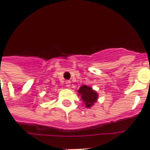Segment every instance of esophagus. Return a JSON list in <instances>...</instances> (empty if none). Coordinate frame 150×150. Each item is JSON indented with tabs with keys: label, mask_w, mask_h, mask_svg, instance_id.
Wrapping results in <instances>:
<instances>
[{
	"label": "esophagus",
	"mask_w": 150,
	"mask_h": 150,
	"mask_svg": "<svg viewBox=\"0 0 150 150\" xmlns=\"http://www.w3.org/2000/svg\"><path fill=\"white\" fill-rule=\"evenodd\" d=\"M65 84L67 88H70V86H71V81H70V80H67L65 83Z\"/></svg>",
	"instance_id": "esophagus-1"
}]
</instances>
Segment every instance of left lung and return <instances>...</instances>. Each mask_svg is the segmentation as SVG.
I'll return each instance as SVG.
<instances>
[{
	"label": "left lung",
	"mask_w": 150,
	"mask_h": 150,
	"mask_svg": "<svg viewBox=\"0 0 150 150\" xmlns=\"http://www.w3.org/2000/svg\"><path fill=\"white\" fill-rule=\"evenodd\" d=\"M79 96H80L81 100L85 104L86 108L91 107L97 101L98 94L91 87L83 85L78 90Z\"/></svg>",
	"instance_id": "1"
}]
</instances>
